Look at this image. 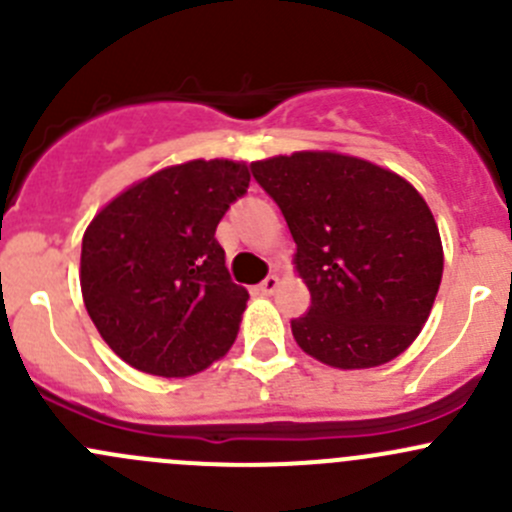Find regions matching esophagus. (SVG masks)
Returning a JSON list of instances; mask_svg holds the SVG:
<instances>
[{
  "label": "esophagus",
  "mask_w": 512,
  "mask_h": 512,
  "mask_svg": "<svg viewBox=\"0 0 512 512\" xmlns=\"http://www.w3.org/2000/svg\"><path fill=\"white\" fill-rule=\"evenodd\" d=\"M278 286H281V278H278V276H268V278H263L261 283H258V291H261L263 296H271V293L276 291Z\"/></svg>",
  "instance_id": "esophagus-1"
}]
</instances>
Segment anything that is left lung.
Here are the masks:
<instances>
[{
    "label": "left lung",
    "mask_w": 512,
    "mask_h": 512,
    "mask_svg": "<svg viewBox=\"0 0 512 512\" xmlns=\"http://www.w3.org/2000/svg\"><path fill=\"white\" fill-rule=\"evenodd\" d=\"M296 241L311 306L298 346L341 371L401 356L426 326L443 244L426 199L396 171L338 151H293L251 164Z\"/></svg>",
    "instance_id": "1"
}]
</instances>
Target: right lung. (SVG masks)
Returning a JSON list of instances; mask_svg holds the SVG:
<instances>
[{
	"label": "right lung",
	"instance_id": "right-lung-1",
	"mask_svg": "<svg viewBox=\"0 0 512 512\" xmlns=\"http://www.w3.org/2000/svg\"><path fill=\"white\" fill-rule=\"evenodd\" d=\"M249 166L191 159L101 206L82 239V296L106 346L149 376L186 378L234 346L249 291L216 226L249 189Z\"/></svg>",
	"mask_w": 512,
	"mask_h": 512
}]
</instances>
